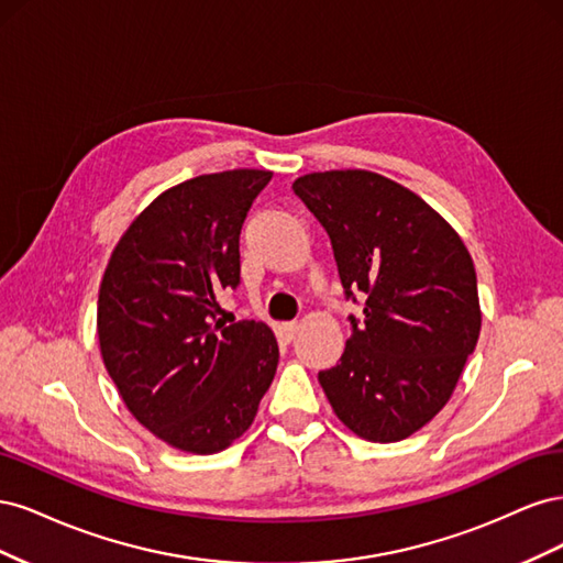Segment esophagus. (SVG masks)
I'll use <instances>...</instances> for the list:
<instances>
[{
	"label": "esophagus",
	"mask_w": 563,
	"mask_h": 563,
	"mask_svg": "<svg viewBox=\"0 0 563 563\" xmlns=\"http://www.w3.org/2000/svg\"><path fill=\"white\" fill-rule=\"evenodd\" d=\"M298 331H300L298 321H284V323H279V329H277L279 340H284V343H291V340L298 335Z\"/></svg>",
	"instance_id": "esophagus-1"
}]
</instances>
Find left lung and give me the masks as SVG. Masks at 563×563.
I'll use <instances>...</instances> for the list:
<instances>
[{"label":"left lung","mask_w":563,"mask_h":563,"mask_svg":"<svg viewBox=\"0 0 563 563\" xmlns=\"http://www.w3.org/2000/svg\"><path fill=\"white\" fill-rule=\"evenodd\" d=\"M294 190L329 232L347 298L366 294L340 364L319 373L323 395L356 437H411L449 404L479 340L472 255L428 201L366 168L305 174Z\"/></svg>","instance_id":"obj_1"}]
</instances>
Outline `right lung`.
<instances>
[{
  "label": "right lung",
  "mask_w": 563,
  "mask_h": 563,
  "mask_svg": "<svg viewBox=\"0 0 563 563\" xmlns=\"http://www.w3.org/2000/svg\"><path fill=\"white\" fill-rule=\"evenodd\" d=\"M269 178L232 168L168 187L119 236L100 282V356L129 413L172 449L225 451L275 380L267 323L216 317V294L240 284L242 225Z\"/></svg>",
  "instance_id": "add662e5"
}]
</instances>
